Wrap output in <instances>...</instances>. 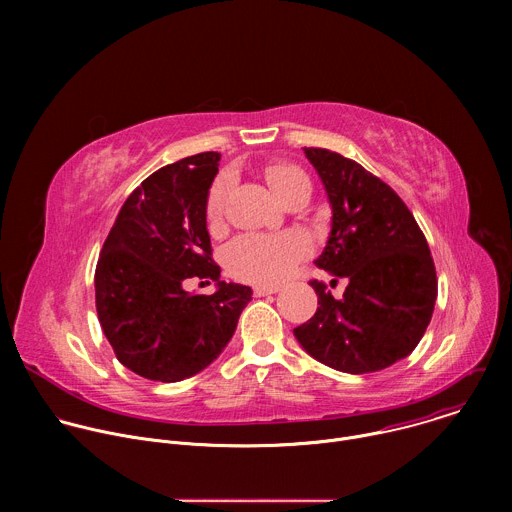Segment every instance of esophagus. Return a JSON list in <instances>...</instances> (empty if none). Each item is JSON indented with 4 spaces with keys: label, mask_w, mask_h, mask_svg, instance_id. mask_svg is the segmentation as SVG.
<instances>
[{
    "label": "esophagus",
    "mask_w": 512,
    "mask_h": 512,
    "mask_svg": "<svg viewBox=\"0 0 512 512\" xmlns=\"http://www.w3.org/2000/svg\"><path fill=\"white\" fill-rule=\"evenodd\" d=\"M255 296H259V298H263V296H271V294H277L279 291V287H275V285H255Z\"/></svg>",
    "instance_id": "esophagus-1"
}]
</instances>
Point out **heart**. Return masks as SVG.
<instances>
[{
    "label": "heart",
    "instance_id": "b5f03b06",
    "mask_svg": "<svg viewBox=\"0 0 512 512\" xmlns=\"http://www.w3.org/2000/svg\"><path fill=\"white\" fill-rule=\"evenodd\" d=\"M267 180L277 198L285 204L302 192H310L308 176L296 166H273L267 172ZM227 192V178H221L212 186L206 206L210 227H218L223 223ZM308 253L310 241L298 231H287L279 235L247 233L227 245L225 263L227 269L239 279L253 283H279L298 267L302 259L308 257Z\"/></svg>",
    "mask_w": 512,
    "mask_h": 512
}]
</instances>
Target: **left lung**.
I'll return each mask as SVG.
<instances>
[{
	"mask_svg": "<svg viewBox=\"0 0 512 512\" xmlns=\"http://www.w3.org/2000/svg\"><path fill=\"white\" fill-rule=\"evenodd\" d=\"M330 208V235L320 269L346 277L336 300L312 281L316 314L294 330L302 348L330 369L362 375L409 356L431 320L437 277L427 241L405 202L354 160L304 148Z\"/></svg>",
	"mask_w": 512,
	"mask_h": 512,
	"instance_id": "left-lung-1",
	"label": "left lung"
}]
</instances>
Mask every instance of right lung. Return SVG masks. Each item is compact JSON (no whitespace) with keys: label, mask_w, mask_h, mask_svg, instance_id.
<instances>
[{"label":"right lung","mask_w":512,"mask_h":512,"mask_svg":"<svg viewBox=\"0 0 512 512\" xmlns=\"http://www.w3.org/2000/svg\"><path fill=\"white\" fill-rule=\"evenodd\" d=\"M221 154L204 152L145 178L121 206L95 271L101 328L135 375L178 383L218 358L253 289L218 279L206 204ZM188 276L217 281L212 297L183 289Z\"/></svg>","instance_id":"obj_1"}]
</instances>
